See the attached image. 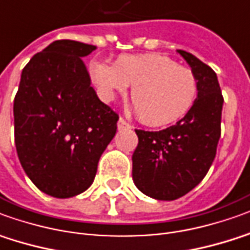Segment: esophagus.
I'll list each match as a JSON object with an SVG mask.
<instances>
[{
    "instance_id": "esophagus-1",
    "label": "esophagus",
    "mask_w": 250,
    "mask_h": 250,
    "mask_svg": "<svg viewBox=\"0 0 250 250\" xmlns=\"http://www.w3.org/2000/svg\"><path fill=\"white\" fill-rule=\"evenodd\" d=\"M117 126H118V129H120V130H122V129H130V124L125 121V120H124V118L121 117V118L118 120V124H117Z\"/></svg>"
}]
</instances>
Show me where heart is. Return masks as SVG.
I'll list each match as a JSON object with an SVG mask.
<instances>
[{
  "label": "heart",
  "instance_id": "b5f03b06",
  "mask_svg": "<svg viewBox=\"0 0 250 250\" xmlns=\"http://www.w3.org/2000/svg\"><path fill=\"white\" fill-rule=\"evenodd\" d=\"M92 76L107 95L133 87L135 110L149 126H165L185 117L199 92L193 70L156 53L121 56L114 66L95 62Z\"/></svg>",
  "mask_w": 250,
  "mask_h": 250
}]
</instances>
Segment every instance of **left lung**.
<instances>
[{"label": "left lung", "instance_id": "left-lung-1", "mask_svg": "<svg viewBox=\"0 0 250 250\" xmlns=\"http://www.w3.org/2000/svg\"><path fill=\"white\" fill-rule=\"evenodd\" d=\"M199 83L193 107L173 126L148 132L136 129L139 144L132 162L137 189L156 200H175L206 177L220 137L223 96L214 70L193 54L177 50Z\"/></svg>", "mask_w": 250, "mask_h": 250}]
</instances>
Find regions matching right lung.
<instances>
[{"label":"right lung","instance_id":"1","mask_svg":"<svg viewBox=\"0 0 250 250\" xmlns=\"http://www.w3.org/2000/svg\"><path fill=\"white\" fill-rule=\"evenodd\" d=\"M96 46L56 41L21 72L13 103L15 143L25 174L43 193L68 199L94 182L118 114L91 87L83 57Z\"/></svg>","mask_w":250,"mask_h":250}]
</instances>
